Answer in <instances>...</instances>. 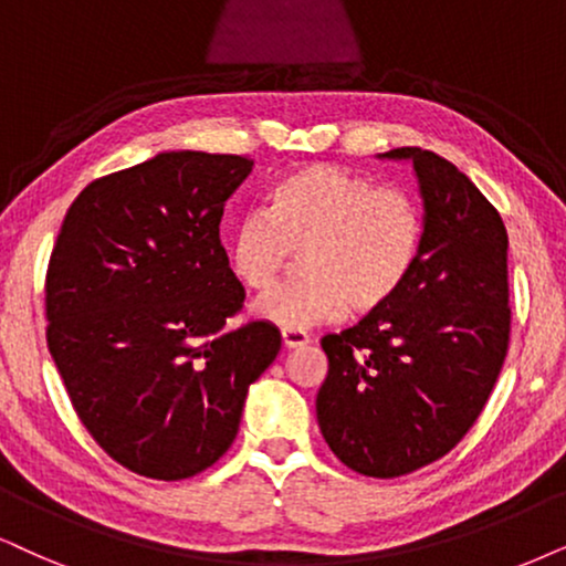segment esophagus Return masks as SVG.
<instances>
[{
  "label": "esophagus",
  "mask_w": 566,
  "mask_h": 566,
  "mask_svg": "<svg viewBox=\"0 0 566 566\" xmlns=\"http://www.w3.org/2000/svg\"><path fill=\"white\" fill-rule=\"evenodd\" d=\"M311 342V336H307V332H300V328H282V345L284 347H303Z\"/></svg>",
  "instance_id": "obj_1"
}]
</instances>
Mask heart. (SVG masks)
Returning <instances> with one entry per match:
<instances>
[{
    "mask_svg": "<svg viewBox=\"0 0 566 566\" xmlns=\"http://www.w3.org/2000/svg\"><path fill=\"white\" fill-rule=\"evenodd\" d=\"M426 245L418 198L366 175L307 164L271 185L263 211H250L227 240L232 276L266 295L305 253V282L261 300L255 313L284 328H311L345 318L349 307L376 313L407 287Z\"/></svg>",
    "mask_w": 566,
    "mask_h": 566,
    "instance_id": "1",
    "label": "heart"
}]
</instances>
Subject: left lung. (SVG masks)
I'll return each instance as SVG.
<instances>
[{
    "mask_svg": "<svg viewBox=\"0 0 566 566\" xmlns=\"http://www.w3.org/2000/svg\"><path fill=\"white\" fill-rule=\"evenodd\" d=\"M426 209V245L407 287L381 311L326 334L316 415L355 473L399 478L452 452L489 402L510 349L506 227L452 161L405 146Z\"/></svg>",
    "mask_w": 566,
    "mask_h": 566,
    "instance_id": "obj_1",
    "label": "left lung"
}]
</instances>
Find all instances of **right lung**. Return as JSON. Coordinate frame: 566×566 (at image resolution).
Masks as SVG:
<instances>
[{"label": "right lung", "mask_w": 566, "mask_h": 566, "mask_svg": "<svg viewBox=\"0 0 566 566\" xmlns=\"http://www.w3.org/2000/svg\"><path fill=\"white\" fill-rule=\"evenodd\" d=\"M253 169L169 151L93 180L46 269V345L81 423L133 473L182 481L238 436L248 386L282 347L269 321L227 326L245 290L219 221Z\"/></svg>", "instance_id": "right-lung-1"}]
</instances>
